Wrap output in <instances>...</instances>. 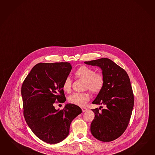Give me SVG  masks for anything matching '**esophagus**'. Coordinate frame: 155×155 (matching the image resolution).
I'll return each instance as SVG.
<instances>
[{
    "label": "esophagus",
    "instance_id": "obj_1",
    "mask_svg": "<svg viewBox=\"0 0 155 155\" xmlns=\"http://www.w3.org/2000/svg\"><path fill=\"white\" fill-rule=\"evenodd\" d=\"M82 112H85L87 111L88 109L87 108H86V107H82Z\"/></svg>",
    "mask_w": 155,
    "mask_h": 155
}]
</instances>
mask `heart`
Returning a JSON list of instances; mask_svg holds the SVG:
<instances>
[{
	"label": "heart",
	"instance_id": "b5f03b06",
	"mask_svg": "<svg viewBox=\"0 0 155 155\" xmlns=\"http://www.w3.org/2000/svg\"><path fill=\"white\" fill-rule=\"evenodd\" d=\"M75 77L84 81V90H88L92 94H96L101 92L104 87L105 77L101 73H97L90 67L82 65L74 72ZM71 80L67 77L63 82V89L64 91L70 92L71 90ZM90 95L87 92H74L69 97L68 101L73 104L84 106L88 102Z\"/></svg>",
	"mask_w": 155,
	"mask_h": 155
}]
</instances>
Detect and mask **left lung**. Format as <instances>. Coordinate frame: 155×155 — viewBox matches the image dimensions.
I'll list each match as a JSON object with an SVG mask.
<instances>
[{"label": "left lung", "mask_w": 155, "mask_h": 155, "mask_svg": "<svg viewBox=\"0 0 155 155\" xmlns=\"http://www.w3.org/2000/svg\"><path fill=\"white\" fill-rule=\"evenodd\" d=\"M85 64L98 66L105 77L104 87L92 104L104 105L92 109L95 117L91 124V132L102 142H111L125 131L134 107V94L126 71L113 61L101 58Z\"/></svg>", "instance_id": "left-lung-1"}]
</instances>
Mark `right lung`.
Instances as JSON below:
<instances>
[{
    "label": "right lung",
    "instance_id": "add662e5",
    "mask_svg": "<svg viewBox=\"0 0 155 155\" xmlns=\"http://www.w3.org/2000/svg\"><path fill=\"white\" fill-rule=\"evenodd\" d=\"M71 68L69 63H39L22 84L25 121L34 134L49 144L67 138L71 121L82 113L80 107L73 104H67L61 110L54 108V103L66 101L63 82Z\"/></svg>",
    "mask_w": 155,
    "mask_h": 155
}]
</instances>
